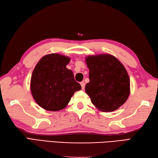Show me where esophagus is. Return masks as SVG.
I'll list each match as a JSON object with an SVG mask.
<instances>
[{"mask_svg":"<svg viewBox=\"0 0 158 158\" xmlns=\"http://www.w3.org/2000/svg\"><path fill=\"white\" fill-rule=\"evenodd\" d=\"M80 85H81V89H84V88H85V83H84L83 81H81L80 83Z\"/></svg>","mask_w":158,"mask_h":158,"instance_id":"34e87169","label":"esophagus"}]
</instances>
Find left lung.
<instances>
[{"label":"left lung","mask_w":158,"mask_h":158,"mask_svg":"<svg viewBox=\"0 0 158 158\" xmlns=\"http://www.w3.org/2000/svg\"><path fill=\"white\" fill-rule=\"evenodd\" d=\"M89 82L85 92L101 112L114 111L123 105L130 94V79L124 65L110 54L85 57Z\"/></svg>","instance_id":"8db88e82"}]
</instances>
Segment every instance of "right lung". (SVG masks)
Segmentation results:
<instances>
[{"mask_svg":"<svg viewBox=\"0 0 158 158\" xmlns=\"http://www.w3.org/2000/svg\"><path fill=\"white\" fill-rule=\"evenodd\" d=\"M71 58L53 53L44 56L33 71L30 90L35 102L48 111H59L69 103L73 94L81 90L73 73L67 68Z\"/></svg>","mask_w":158,"mask_h":158,"instance_id":"right-lung-1","label":"right lung"}]
</instances>
